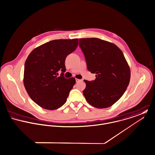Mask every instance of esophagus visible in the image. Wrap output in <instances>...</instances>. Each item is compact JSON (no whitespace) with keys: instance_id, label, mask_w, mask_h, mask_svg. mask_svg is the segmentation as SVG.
Listing matches in <instances>:
<instances>
[{"instance_id":"obj_1","label":"esophagus","mask_w":155,"mask_h":155,"mask_svg":"<svg viewBox=\"0 0 155 155\" xmlns=\"http://www.w3.org/2000/svg\"><path fill=\"white\" fill-rule=\"evenodd\" d=\"M75 80H76V82H78V81H82V80H80V79H78V78H76V79H75Z\"/></svg>"}]
</instances>
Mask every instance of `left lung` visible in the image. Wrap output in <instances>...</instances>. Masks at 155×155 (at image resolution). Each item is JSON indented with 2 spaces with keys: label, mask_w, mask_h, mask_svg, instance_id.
Listing matches in <instances>:
<instances>
[{
  "label": "left lung",
  "mask_w": 155,
  "mask_h": 155,
  "mask_svg": "<svg viewBox=\"0 0 155 155\" xmlns=\"http://www.w3.org/2000/svg\"><path fill=\"white\" fill-rule=\"evenodd\" d=\"M88 70L96 74L94 80H84L83 94L87 102L97 108L113 105L129 85L130 71L124 53L115 44L101 39H79Z\"/></svg>",
  "instance_id": "left-lung-1"
}]
</instances>
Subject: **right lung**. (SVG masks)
<instances>
[{
  "label": "right lung",
  "mask_w": 155,
  "mask_h": 155,
  "mask_svg": "<svg viewBox=\"0 0 155 155\" xmlns=\"http://www.w3.org/2000/svg\"><path fill=\"white\" fill-rule=\"evenodd\" d=\"M78 44V39L53 40L36 47L28 56L25 64L24 86L31 99L41 107L56 110L66 102L75 79L63 77L64 61ZM59 70L62 72L58 77Z\"/></svg>",
  "instance_id": "right-lung-1"
}]
</instances>
